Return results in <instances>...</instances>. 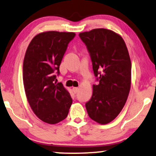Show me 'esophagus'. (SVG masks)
<instances>
[{
	"mask_svg": "<svg viewBox=\"0 0 156 156\" xmlns=\"http://www.w3.org/2000/svg\"><path fill=\"white\" fill-rule=\"evenodd\" d=\"M79 89H79L78 87H73V88H72V91H73V92L74 94H76V93L78 92Z\"/></svg>",
	"mask_w": 156,
	"mask_h": 156,
	"instance_id": "1",
	"label": "esophagus"
}]
</instances>
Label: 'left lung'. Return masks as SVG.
I'll return each instance as SVG.
<instances>
[{"label":"left lung","instance_id":"8db88e82","mask_svg":"<svg viewBox=\"0 0 156 156\" xmlns=\"http://www.w3.org/2000/svg\"><path fill=\"white\" fill-rule=\"evenodd\" d=\"M87 45L99 84L93 85L86 103L89 116L98 123H110L121 112L131 89V62L121 36L111 30L94 29L80 33Z\"/></svg>","mask_w":156,"mask_h":156}]
</instances>
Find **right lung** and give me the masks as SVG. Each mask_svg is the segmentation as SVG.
Wrapping results in <instances>:
<instances>
[{
	"label": "right lung",
	"instance_id": "add662e5",
	"mask_svg": "<svg viewBox=\"0 0 156 156\" xmlns=\"http://www.w3.org/2000/svg\"><path fill=\"white\" fill-rule=\"evenodd\" d=\"M75 33L48 31L33 38L25 52L23 79L27 101L36 116L50 124H55L67 116L72 99L62 83L55 84V72L69 42Z\"/></svg>",
	"mask_w": 156,
	"mask_h": 156
}]
</instances>
